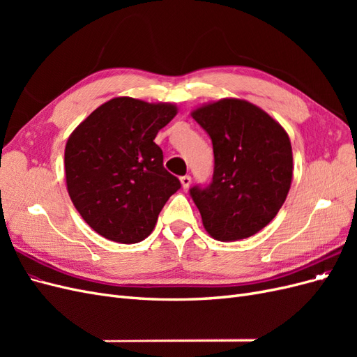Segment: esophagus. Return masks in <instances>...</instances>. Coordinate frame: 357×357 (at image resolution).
<instances>
[{
	"label": "esophagus",
	"instance_id": "1",
	"mask_svg": "<svg viewBox=\"0 0 357 357\" xmlns=\"http://www.w3.org/2000/svg\"><path fill=\"white\" fill-rule=\"evenodd\" d=\"M190 181H192L190 176H181V177H180V183H181V186H183V189H185V190L189 189Z\"/></svg>",
	"mask_w": 357,
	"mask_h": 357
}]
</instances>
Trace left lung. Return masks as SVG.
Instances as JSON below:
<instances>
[{"mask_svg": "<svg viewBox=\"0 0 357 357\" xmlns=\"http://www.w3.org/2000/svg\"><path fill=\"white\" fill-rule=\"evenodd\" d=\"M192 117L211 138L214 174L190 197L214 240L248 238L271 222L286 201L294 156L284 128L257 105L223 98L204 104Z\"/></svg>", "mask_w": 357, "mask_h": 357, "instance_id": "8db88e82", "label": "left lung"}]
</instances>
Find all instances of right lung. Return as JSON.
Returning a JSON list of instances; mask_svg holds the SVG:
<instances>
[{
	"label": "right lung",
	"instance_id": "right-lung-1",
	"mask_svg": "<svg viewBox=\"0 0 357 357\" xmlns=\"http://www.w3.org/2000/svg\"><path fill=\"white\" fill-rule=\"evenodd\" d=\"M177 114L169 102L117 96L93 110L66 146V180L75 210L104 238L134 244L152 234L181 185L153 142Z\"/></svg>",
	"mask_w": 357,
	"mask_h": 357
}]
</instances>
